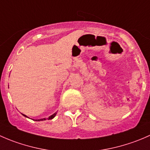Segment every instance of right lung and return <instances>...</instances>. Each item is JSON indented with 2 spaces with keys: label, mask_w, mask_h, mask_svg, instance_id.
<instances>
[{
  "label": "right lung",
  "mask_w": 150,
  "mask_h": 150,
  "mask_svg": "<svg viewBox=\"0 0 150 150\" xmlns=\"http://www.w3.org/2000/svg\"><path fill=\"white\" fill-rule=\"evenodd\" d=\"M57 112H55V113H54V114H53V115H51V116H49V117H48V118H46V117H45V118L38 119V120H36V121H42V120H46V119H48V120H51V119H53V118H54V117H55V116H56V115H57ZM22 115H23V116H25V117H28V116H27V115H24V114H22ZM28 118H29V117H28Z\"/></svg>",
  "instance_id": "right-lung-1"
}]
</instances>
